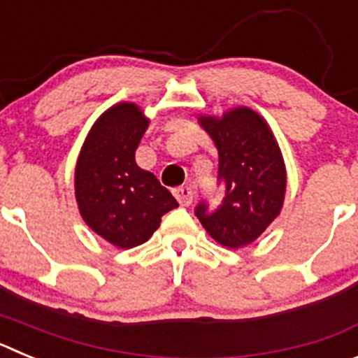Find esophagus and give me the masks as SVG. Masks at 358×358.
<instances>
[{"label":"esophagus","instance_id":"1","mask_svg":"<svg viewBox=\"0 0 358 358\" xmlns=\"http://www.w3.org/2000/svg\"><path fill=\"white\" fill-rule=\"evenodd\" d=\"M176 199L181 202V206H188L194 202V188L192 186H181L176 189Z\"/></svg>","mask_w":358,"mask_h":358}]
</instances>
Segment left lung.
Segmentation results:
<instances>
[{"mask_svg":"<svg viewBox=\"0 0 358 358\" xmlns=\"http://www.w3.org/2000/svg\"><path fill=\"white\" fill-rule=\"evenodd\" d=\"M199 125L218 150V173L226 197L215 213L199 204L197 217L208 235L227 249L255 242L283 210L287 169L267 120L248 106L222 115H201Z\"/></svg>","mask_w":358,"mask_h":358,"instance_id":"1","label":"left lung"}]
</instances>
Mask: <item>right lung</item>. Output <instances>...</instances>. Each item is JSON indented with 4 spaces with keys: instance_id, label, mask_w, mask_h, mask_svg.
I'll use <instances>...</instances> for the list:
<instances>
[{
    "instance_id": "right-lung-1",
    "label": "right lung",
    "mask_w": 358,
    "mask_h": 358,
    "mask_svg": "<svg viewBox=\"0 0 358 358\" xmlns=\"http://www.w3.org/2000/svg\"><path fill=\"white\" fill-rule=\"evenodd\" d=\"M148 116L118 102L98 116L75 164V201L91 231L120 249L147 242L177 201L157 177L136 163Z\"/></svg>"
}]
</instances>
